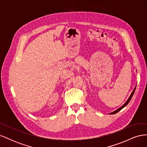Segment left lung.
Returning a JSON list of instances; mask_svg holds the SVG:
<instances>
[{"instance_id":"1","label":"left lung","mask_w":147,"mask_h":147,"mask_svg":"<svg viewBox=\"0 0 147 147\" xmlns=\"http://www.w3.org/2000/svg\"><path fill=\"white\" fill-rule=\"evenodd\" d=\"M136 86L135 87V88L134 89V90H133V91L132 92V93L131 94V95H130V96H129V99H127V100L125 102V103H124L121 107H119V109H118L117 110H116L115 111H114V112H112V113H110L109 114L110 115H113V114H115V113H118V112H119L120 110H121V109H123L124 107H125L128 104V103L129 102V101L131 100V99H132V97L133 96V95H134V92H135V90H136Z\"/></svg>"}]
</instances>
